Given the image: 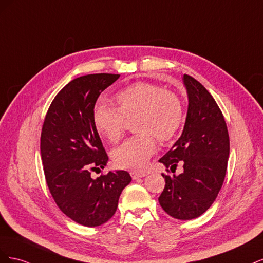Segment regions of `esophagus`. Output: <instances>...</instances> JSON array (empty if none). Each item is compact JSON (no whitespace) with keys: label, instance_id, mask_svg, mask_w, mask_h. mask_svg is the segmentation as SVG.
<instances>
[{"label":"esophagus","instance_id":"obj_1","mask_svg":"<svg viewBox=\"0 0 263 263\" xmlns=\"http://www.w3.org/2000/svg\"><path fill=\"white\" fill-rule=\"evenodd\" d=\"M130 176H132V178L134 180H137V179L146 177L147 174L146 173H141V172H135V171H133V172H130Z\"/></svg>","mask_w":263,"mask_h":263}]
</instances>
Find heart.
<instances>
[{
	"instance_id": "1",
	"label": "heart",
	"mask_w": 263,
	"mask_h": 263,
	"mask_svg": "<svg viewBox=\"0 0 263 263\" xmlns=\"http://www.w3.org/2000/svg\"><path fill=\"white\" fill-rule=\"evenodd\" d=\"M116 108L98 105L93 113L100 135L112 142L123 137L125 119L136 118L134 129L139 135L127 139L113 151L114 163L123 169L142 170L161 142L177 136L184 121L183 106L177 94L147 82H137L115 95Z\"/></svg>"
}]
</instances>
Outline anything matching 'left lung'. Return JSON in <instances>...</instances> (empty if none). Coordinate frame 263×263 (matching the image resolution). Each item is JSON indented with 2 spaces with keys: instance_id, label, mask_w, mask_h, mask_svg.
<instances>
[{
  "instance_id": "1",
  "label": "left lung",
  "mask_w": 263,
  "mask_h": 263,
  "mask_svg": "<svg viewBox=\"0 0 263 263\" xmlns=\"http://www.w3.org/2000/svg\"><path fill=\"white\" fill-rule=\"evenodd\" d=\"M189 106L181 137L159 162L176 171L162 174L165 186L159 196L170 216L189 220L201 216L216 200L224 183L229 157V136L225 118L211 93L191 76H183Z\"/></svg>"
}]
</instances>
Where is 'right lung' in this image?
<instances>
[{
  "instance_id": "right-lung-1",
  "label": "right lung",
  "mask_w": 263,
  "mask_h": 263,
  "mask_svg": "<svg viewBox=\"0 0 263 263\" xmlns=\"http://www.w3.org/2000/svg\"><path fill=\"white\" fill-rule=\"evenodd\" d=\"M119 77L95 73L69 82L51 102L42 129L47 185L62 213L86 227L110 219L119 195L132 181L123 170L91 177V171L104 169L108 161L94 126V106L100 94Z\"/></svg>"
}]
</instances>
